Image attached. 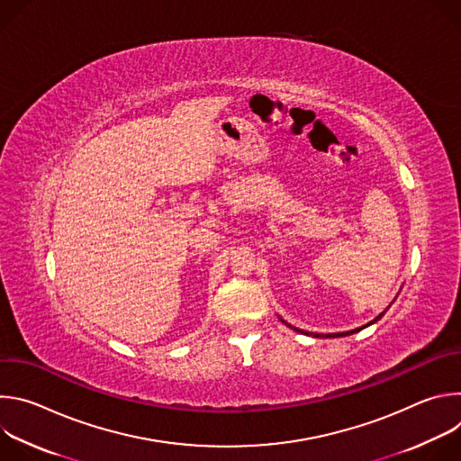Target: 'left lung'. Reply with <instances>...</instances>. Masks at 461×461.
Masks as SVG:
<instances>
[{
	"instance_id": "1",
	"label": "left lung",
	"mask_w": 461,
	"mask_h": 461,
	"mask_svg": "<svg viewBox=\"0 0 461 461\" xmlns=\"http://www.w3.org/2000/svg\"><path fill=\"white\" fill-rule=\"evenodd\" d=\"M381 317H383V313H381L379 317H375V319H374L372 322L379 321ZM283 322H285V321H283ZM372 322H368V324H372ZM285 324H288V322H285ZM368 324H366V326H368ZM288 326H290V328H294L292 324H288ZM361 328H365V326H361ZM361 328H359V330H361ZM294 330H295V332H301V334H306V336H308V332H304V330H299V328H294ZM359 330H350V332H339V334H328L326 338H343V336H350V334H354V332H359ZM313 336H315V338H319V334H313Z\"/></svg>"
}]
</instances>
